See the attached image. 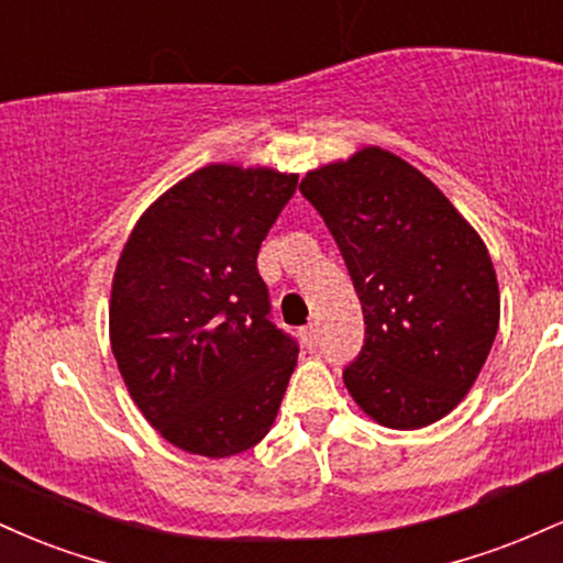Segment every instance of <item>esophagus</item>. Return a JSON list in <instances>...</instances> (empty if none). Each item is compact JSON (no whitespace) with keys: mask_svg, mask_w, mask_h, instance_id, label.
<instances>
[{"mask_svg":"<svg viewBox=\"0 0 563 563\" xmlns=\"http://www.w3.org/2000/svg\"><path fill=\"white\" fill-rule=\"evenodd\" d=\"M301 341H303V346H307V349L318 346V328H314V325L301 328Z\"/></svg>","mask_w":563,"mask_h":563,"instance_id":"1","label":"esophagus"}]
</instances>
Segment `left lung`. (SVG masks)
Listing matches in <instances>:
<instances>
[{
  "label": "left lung",
  "instance_id": "8db88e82",
  "mask_svg": "<svg viewBox=\"0 0 563 563\" xmlns=\"http://www.w3.org/2000/svg\"><path fill=\"white\" fill-rule=\"evenodd\" d=\"M331 230L365 314L344 384L389 429H423L466 397L493 349L500 294L487 245L442 190L380 147L299 185Z\"/></svg>",
  "mask_w": 563,
  "mask_h": 563
}]
</instances>
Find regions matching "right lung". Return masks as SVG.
<instances>
[{"instance_id":"obj_1","label":"right lung","mask_w":563,"mask_h":563,"mask_svg":"<svg viewBox=\"0 0 563 563\" xmlns=\"http://www.w3.org/2000/svg\"><path fill=\"white\" fill-rule=\"evenodd\" d=\"M299 174L211 164L166 190L121 251L111 349L166 442L206 457L275 423L299 344L269 318L256 256Z\"/></svg>"}]
</instances>
